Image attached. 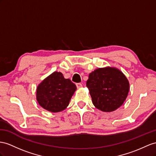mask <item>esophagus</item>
Here are the masks:
<instances>
[{
    "label": "esophagus",
    "instance_id": "1",
    "mask_svg": "<svg viewBox=\"0 0 156 156\" xmlns=\"http://www.w3.org/2000/svg\"><path fill=\"white\" fill-rule=\"evenodd\" d=\"M76 87H78V88H80V87H82V84L81 83H76Z\"/></svg>",
    "mask_w": 156,
    "mask_h": 156
}]
</instances>
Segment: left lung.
<instances>
[{"label":"left lung","instance_id":"1","mask_svg":"<svg viewBox=\"0 0 156 156\" xmlns=\"http://www.w3.org/2000/svg\"><path fill=\"white\" fill-rule=\"evenodd\" d=\"M86 86L94 106L104 112H111L121 107L129 91V82L125 74L109 66L91 73Z\"/></svg>","mask_w":156,"mask_h":156}]
</instances>
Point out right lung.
I'll return each instance as SVG.
<instances>
[{
	"label": "right lung",
	"mask_w": 156,
	"mask_h": 156,
	"mask_svg": "<svg viewBox=\"0 0 156 156\" xmlns=\"http://www.w3.org/2000/svg\"><path fill=\"white\" fill-rule=\"evenodd\" d=\"M76 86L70 79H65L60 72H54L39 83L36 99L39 105L53 113L65 109Z\"/></svg>",
	"instance_id": "obj_1"
}]
</instances>
